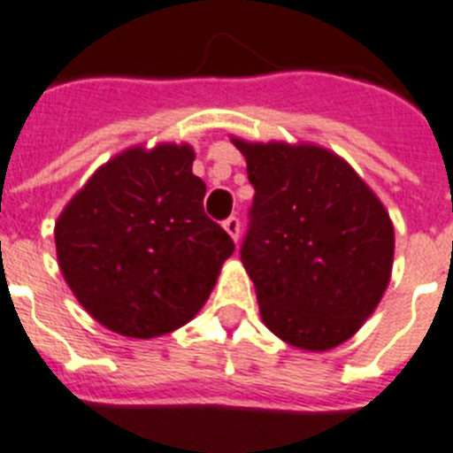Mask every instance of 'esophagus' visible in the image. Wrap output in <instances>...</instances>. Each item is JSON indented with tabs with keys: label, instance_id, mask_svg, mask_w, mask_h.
Instances as JSON below:
<instances>
[{
	"label": "esophagus",
	"instance_id": "34e87169",
	"mask_svg": "<svg viewBox=\"0 0 453 453\" xmlns=\"http://www.w3.org/2000/svg\"><path fill=\"white\" fill-rule=\"evenodd\" d=\"M223 227H226V233L233 237V242H237L239 239V219L237 216H230V219L223 223Z\"/></svg>",
	"mask_w": 453,
	"mask_h": 453
}]
</instances>
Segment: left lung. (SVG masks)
<instances>
[{
	"mask_svg": "<svg viewBox=\"0 0 453 453\" xmlns=\"http://www.w3.org/2000/svg\"><path fill=\"white\" fill-rule=\"evenodd\" d=\"M233 144L256 188L242 262L262 322L309 352L345 343L389 285V211L345 158L320 144L234 135Z\"/></svg>",
	"mask_w": 453,
	"mask_h": 453,
	"instance_id": "1",
	"label": "left lung"
}]
</instances>
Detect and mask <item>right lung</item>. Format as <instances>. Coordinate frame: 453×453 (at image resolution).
Here are the masks:
<instances>
[{
	"instance_id": "right-lung-1",
	"label": "right lung",
	"mask_w": 453,
	"mask_h": 453,
	"mask_svg": "<svg viewBox=\"0 0 453 453\" xmlns=\"http://www.w3.org/2000/svg\"><path fill=\"white\" fill-rule=\"evenodd\" d=\"M191 144H135L112 156L55 223L57 262L80 306L128 338L184 326L233 256L230 234L207 219V186Z\"/></svg>"
}]
</instances>
